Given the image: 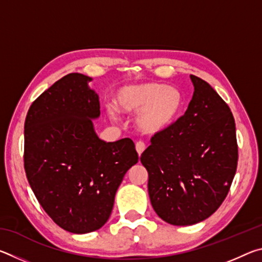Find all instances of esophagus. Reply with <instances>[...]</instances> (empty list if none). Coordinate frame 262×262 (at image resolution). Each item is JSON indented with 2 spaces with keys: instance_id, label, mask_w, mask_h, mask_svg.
Returning <instances> with one entry per match:
<instances>
[{
  "instance_id": "34e87169",
  "label": "esophagus",
  "mask_w": 262,
  "mask_h": 262,
  "mask_svg": "<svg viewBox=\"0 0 262 262\" xmlns=\"http://www.w3.org/2000/svg\"><path fill=\"white\" fill-rule=\"evenodd\" d=\"M145 150V144L143 143V142H137L136 143V151L137 154H139V156H141L142 154H143V151Z\"/></svg>"
}]
</instances>
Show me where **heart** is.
I'll return each mask as SVG.
<instances>
[{"instance_id": "obj_1", "label": "heart", "mask_w": 262, "mask_h": 262, "mask_svg": "<svg viewBox=\"0 0 262 262\" xmlns=\"http://www.w3.org/2000/svg\"><path fill=\"white\" fill-rule=\"evenodd\" d=\"M114 106L122 114H135V125L142 134L157 135L170 129L184 110L185 98L178 88L161 82L130 84L119 89ZM111 117L115 111L108 108Z\"/></svg>"}]
</instances>
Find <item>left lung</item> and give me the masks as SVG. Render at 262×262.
<instances>
[{
	"instance_id": "obj_1",
	"label": "left lung",
	"mask_w": 262,
	"mask_h": 262,
	"mask_svg": "<svg viewBox=\"0 0 262 262\" xmlns=\"http://www.w3.org/2000/svg\"><path fill=\"white\" fill-rule=\"evenodd\" d=\"M193 98L170 129L154 135L141 163L149 173L151 206L172 225H193L219 209L238 162L229 106L206 81L190 75Z\"/></svg>"
}]
</instances>
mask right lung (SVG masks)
<instances>
[{"mask_svg":"<svg viewBox=\"0 0 262 262\" xmlns=\"http://www.w3.org/2000/svg\"><path fill=\"white\" fill-rule=\"evenodd\" d=\"M91 77L66 75L33 101L24 125V167L47 215L66 231L83 234L110 219L115 193L139 162L130 139L100 140L98 95Z\"/></svg>","mask_w":262,"mask_h":262,"instance_id":"1","label":"right lung"}]
</instances>
